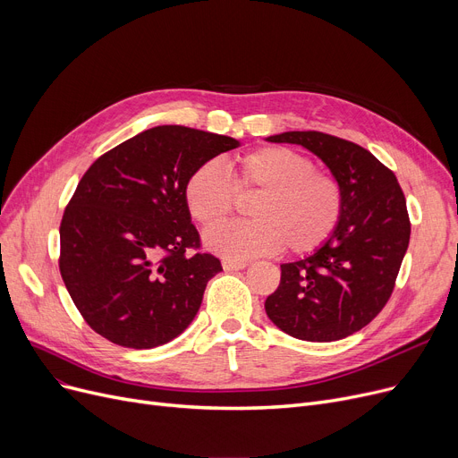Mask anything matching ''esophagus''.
<instances>
[{"mask_svg":"<svg viewBox=\"0 0 458 458\" xmlns=\"http://www.w3.org/2000/svg\"><path fill=\"white\" fill-rule=\"evenodd\" d=\"M249 266L247 261H233V259H223V269L225 271H242Z\"/></svg>","mask_w":458,"mask_h":458,"instance_id":"obj_1","label":"esophagus"}]
</instances>
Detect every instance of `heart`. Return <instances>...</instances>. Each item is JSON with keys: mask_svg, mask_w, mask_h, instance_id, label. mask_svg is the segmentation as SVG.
I'll return each instance as SVG.
<instances>
[{"mask_svg": "<svg viewBox=\"0 0 458 458\" xmlns=\"http://www.w3.org/2000/svg\"><path fill=\"white\" fill-rule=\"evenodd\" d=\"M225 172L213 163L197 166L185 182L183 200L192 219L212 228L233 210L234 190L260 192L251 207L254 222L206 232L204 247L226 259L242 261L282 247L290 254L314 252L342 219L340 182L316 171L311 159L295 150L258 148L230 159Z\"/></svg>", "mask_w": 458, "mask_h": 458, "instance_id": "1", "label": "heart"}]
</instances>
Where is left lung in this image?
Returning a JSON list of instances; mask_svg holds the SVG:
<instances>
[{"mask_svg": "<svg viewBox=\"0 0 458 458\" xmlns=\"http://www.w3.org/2000/svg\"><path fill=\"white\" fill-rule=\"evenodd\" d=\"M267 140L316 154L344 191L342 219L328 242L280 266L267 316L304 342L347 338L371 323L394 292L411 242L403 191L388 166L351 140L321 131H284Z\"/></svg>", "mask_w": 458, "mask_h": 458, "instance_id": "1", "label": "left lung"}]
</instances>
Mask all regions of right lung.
Masks as SVG:
<instances>
[{"label":"right lung","mask_w":458,"mask_h":458,"mask_svg":"<svg viewBox=\"0 0 458 458\" xmlns=\"http://www.w3.org/2000/svg\"><path fill=\"white\" fill-rule=\"evenodd\" d=\"M237 139L185 126H156L96 159L61 221L59 269L89 327L106 340L152 349L195 319L211 254H187L200 237L183 187L197 166L239 147Z\"/></svg>","instance_id":"add662e5"}]
</instances>
